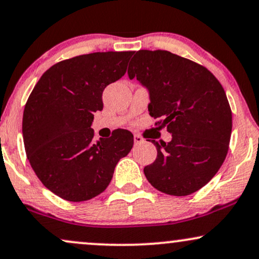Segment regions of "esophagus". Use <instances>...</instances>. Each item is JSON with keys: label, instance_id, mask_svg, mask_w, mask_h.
Here are the masks:
<instances>
[{"label": "esophagus", "instance_id": "esophagus-1", "mask_svg": "<svg viewBox=\"0 0 259 259\" xmlns=\"http://www.w3.org/2000/svg\"><path fill=\"white\" fill-rule=\"evenodd\" d=\"M134 142H135V145H139V143L143 142V139L140 135H138V134H135L134 135Z\"/></svg>", "mask_w": 259, "mask_h": 259}]
</instances>
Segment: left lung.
I'll use <instances>...</instances> for the list:
<instances>
[{
    "instance_id": "1",
    "label": "left lung",
    "mask_w": 259,
    "mask_h": 259,
    "mask_svg": "<svg viewBox=\"0 0 259 259\" xmlns=\"http://www.w3.org/2000/svg\"><path fill=\"white\" fill-rule=\"evenodd\" d=\"M148 90L149 114L161 118L170 142L152 140L157 159L143 169L158 191L183 197L220 170L228 152L232 111L223 87L207 68L167 51H139L127 68Z\"/></svg>"
}]
</instances>
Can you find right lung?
Listing matches in <instances>:
<instances>
[{
    "instance_id": "right-lung-1",
    "label": "right lung",
    "mask_w": 259,
    "mask_h": 259,
    "mask_svg": "<svg viewBox=\"0 0 259 259\" xmlns=\"http://www.w3.org/2000/svg\"><path fill=\"white\" fill-rule=\"evenodd\" d=\"M133 52H106L60 61L42 74L25 105L23 138L27 159L49 191L67 201H85L110 185L114 167L134 145L118 129L94 140V113L102 92L126 72Z\"/></svg>"
}]
</instances>
